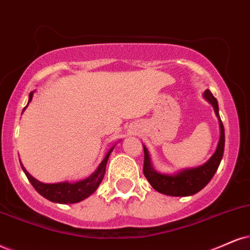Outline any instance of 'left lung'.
Instances as JSON below:
<instances>
[{
	"label": "left lung",
	"mask_w": 250,
	"mask_h": 250,
	"mask_svg": "<svg viewBox=\"0 0 250 250\" xmlns=\"http://www.w3.org/2000/svg\"><path fill=\"white\" fill-rule=\"evenodd\" d=\"M204 97L212 104L215 115H217L218 119H219L220 139L219 143H218L215 153L211 156V159L205 165L200 166L198 168L186 169V170H182L175 175H163L154 170L152 163H150L148 150L144 146V175L148 180L150 186L156 191H159V192L165 193L167 196L175 197H186L195 195V193L202 190L212 180L218 167H219L225 148L224 125L219 117L218 102L208 89L205 90Z\"/></svg>",
	"instance_id": "left-lung-1"
}]
</instances>
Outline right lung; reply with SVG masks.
I'll use <instances>...</instances> for the list:
<instances>
[{"mask_svg":"<svg viewBox=\"0 0 250 250\" xmlns=\"http://www.w3.org/2000/svg\"><path fill=\"white\" fill-rule=\"evenodd\" d=\"M33 92H30L29 102L32 100ZM29 104V103H27ZM27 106V105H26ZM26 106L24 107L23 111L26 109ZM115 146L111 148L104 158L103 161L101 162V165L98 166L97 170L91 174L90 176L83 181H79L76 183H68V182H63V183H55V184H45L42 182L37 181L36 178H33L31 175L25 170V168L21 166L24 172H25L27 180L30 181V183L32 184V187L35 188L36 191L40 193L42 197H45L46 199L51 200L54 203H60V204H73V203H79L81 200L85 199L89 197L91 193H94L98 186L101 184L102 180H103L104 174H105V168H106V162L109 159L111 152H112Z\"/></svg>","mask_w":250,"mask_h":250,"instance_id":"1","label":"right lung"}]
</instances>
